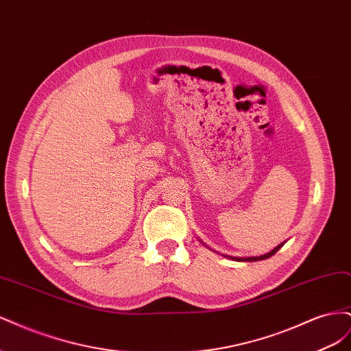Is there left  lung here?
<instances>
[{
  "label": "left lung",
  "instance_id": "8db88e82",
  "mask_svg": "<svg viewBox=\"0 0 351 351\" xmlns=\"http://www.w3.org/2000/svg\"><path fill=\"white\" fill-rule=\"evenodd\" d=\"M284 246V243H281V244H278L277 247H275L274 250H271L269 253H267V254H262V256H252V258H231V259H234V261H239V262H254V261H263V259H268V258H271V256H274L275 253H277L281 247Z\"/></svg>",
  "mask_w": 351,
  "mask_h": 351
}]
</instances>
